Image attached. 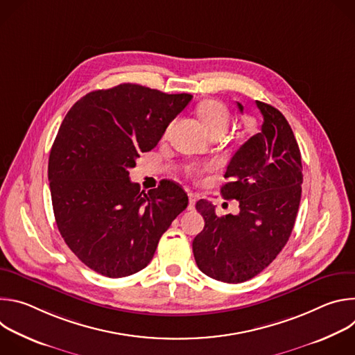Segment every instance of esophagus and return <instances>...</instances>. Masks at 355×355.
I'll list each match as a JSON object with an SVG mask.
<instances>
[{"instance_id": "34e87169", "label": "esophagus", "mask_w": 355, "mask_h": 355, "mask_svg": "<svg viewBox=\"0 0 355 355\" xmlns=\"http://www.w3.org/2000/svg\"><path fill=\"white\" fill-rule=\"evenodd\" d=\"M188 199H189V202H188V209H189V211H192V209L195 208V202H196V196H195L193 193H189V195H188Z\"/></svg>"}]
</instances>
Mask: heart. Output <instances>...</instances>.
Returning <instances> with one entry per match:
<instances>
[{
	"label": "heart",
	"instance_id": "1",
	"mask_svg": "<svg viewBox=\"0 0 355 355\" xmlns=\"http://www.w3.org/2000/svg\"><path fill=\"white\" fill-rule=\"evenodd\" d=\"M196 114L199 119L204 123L209 135L215 132H226L230 121L229 111L225 104L216 99H207L202 101V103L196 108Z\"/></svg>",
	"mask_w": 355,
	"mask_h": 355
}]
</instances>
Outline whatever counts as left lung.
I'll list each match as a JSON object with an SVG mask.
<instances>
[{
    "label": "left lung",
    "mask_w": 355,
    "mask_h": 355,
    "mask_svg": "<svg viewBox=\"0 0 355 355\" xmlns=\"http://www.w3.org/2000/svg\"><path fill=\"white\" fill-rule=\"evenodd\" d=\"M256 104L261 132L236 151L225 173L229 182L220 188L225 199L239 200V214L219 218L211 202H196L205 219L192 241L196 266L227 284L251 279L275 260L292 233L302 193L300 151L288 121L277 108Z\"/></svg>",
    "instance_id": "8db88e82"
}]
</instances>
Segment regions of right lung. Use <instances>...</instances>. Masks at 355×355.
I'll return each mask as SVG.
<instances>
[{"mask_svg": "<svg viewBox=\"0 0 355 355\" xmlns=\"http://www.w3.org/2000/svg\"><path fill=\"white\" fill-rule=\"evenodd\" d=\"M191 94L139 84L88 92L67 112L50 150L47 175L62 237L95 272L122 278L143 270L188 196L163 181L147 193L129 178Z\"/></svg>", "mask_w": 355, "mask_h": 355, "instance_id": "obj_1", "label": "right lung"}]
</instances>
